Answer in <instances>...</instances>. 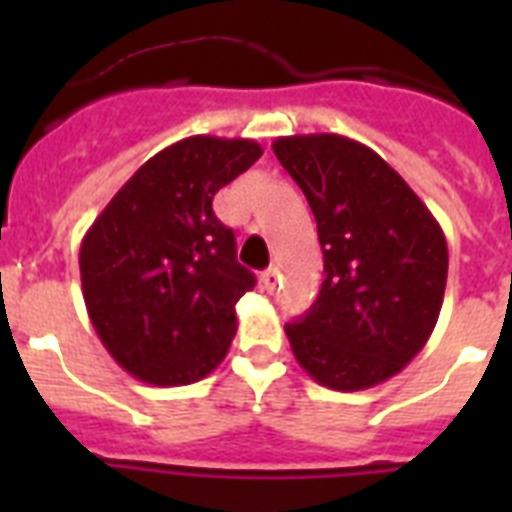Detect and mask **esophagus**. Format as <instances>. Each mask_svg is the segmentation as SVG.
<instances>
[{
	"mask_svg": "<svg viewBox=\"0 0 512 512\" xmlns=\"http://www.w3.org/2000/svg\"><path fill=\"white\" fill-rule=\"evenodd\" d=\"M260 284H263L265 292H273L279 287V268H268V271L260 273Z\"/></svg>",
	"mask_w": 512,
	"mask_h": 512,
	"instance_id": "obj_1",
	"label": "esophagus"
}]
</instances>
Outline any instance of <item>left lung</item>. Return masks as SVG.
Returning a JSON list of instances; mask_svg holds the SVG:
<instances>
[{
  "label": "left lung",
  "mask_w": 512,
  "mask_h": 512,
  "mask_svg": "<svg viewBox=\"0 0 512 512\" xmlns=\"http://www.w3.org/2000/svg\"><path fill=\"white\" fill-rule=\"evenodd\" d=\"M311 204L324 284L284 327L297 364L324 388L364 390L398 374L428 342L444 303L449 249L406 180L364 143L319 132L273 140Z\"/></svg>",
  "instance_id": "1"
}]
</instances>
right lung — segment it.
I'll return each mask as SVG.
<instances>
[{
  "label": "right lung",
  "mask_w": 512,
  "mask_h": 512,
  "mask_svg": "<svg viewBox=\"0 0 512 512\" xmlns=\"http://www.w3.org/2000/svg\"><path fill=\"white\" fill-rule=\"evenodd\" d=\"M263 148L193 135L151 156L84 233L87 313L114 361L148 385H191L223 361L255 276L212 212L215 193Z\"/></svg>",
  "instance_id": "1"
}]
</instances>
